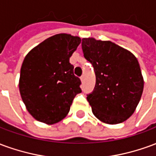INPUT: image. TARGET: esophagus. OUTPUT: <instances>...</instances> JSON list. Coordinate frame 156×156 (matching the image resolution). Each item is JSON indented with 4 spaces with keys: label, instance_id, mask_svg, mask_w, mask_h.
<instances>
[{
    "label": "esophagus",
    "instance_id": "esophagus-1",
    "mask_svg": "<svg viewBox=\"0 0 156 156\" xmlns=\"http://www.w3.org/2000/svg\"><path fill=\"white\" fill-rule=\"evenodd\" d=\"M80 80H81L82 83H83V81H84V76H83V75L81 78H80Z\"/></svg>",
    "mask_w": 156,
    "mask_h": 156
}]
</instances>
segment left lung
Segmentation results:
<instances>
[{
  "label": "left lung",
  "mask_w": 156,
  "mask_h": 156,
  "mask_svg": "<svg viewBox=\"0 0 156 156\" xmlns=\"http://www.w3.org/2000/svg\"><path fill=\"white\" fill-rule=\"evenodd\" d=\"M82 48L96 75L94 90L87 97L94 115L108 124L127 120L135 111L144 89L137 58L112 41L94 37L82 39Z\"/></svg>",
  "instance_id": "obj_1"
}]
</instances>
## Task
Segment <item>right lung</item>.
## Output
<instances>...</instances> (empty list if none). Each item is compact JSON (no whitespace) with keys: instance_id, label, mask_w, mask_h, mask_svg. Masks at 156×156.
<instances>
[{"instance_id":"add662e5","label":"right lung","mask_w":156,"mask_h":156,"mask_svg":"<svg viewBox=\"0 0 156 156\" xmlns=\"http://www.w3.org/2000/svg\"><path fill=\"white\" fill-rule=\"evenodd\" d=\"M80 42L79 37L56 34L32 48L24 58L19 90L27 111L37 121L47 124L60 122L82 92L81 81L69 62Z\"/></svg>"}]
</instances>
